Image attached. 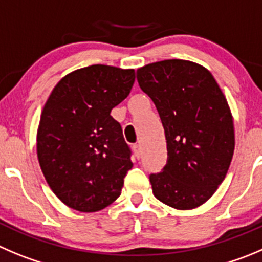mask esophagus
I'll list each match as a JSON object with an SVG mask.
<instances>
[{
  "label": "esophagus",
  "mask_w": 262,
  "mask_h": 262,
  "mask_svg": "<svg viewBox=\"0 0 262 262\" xmlns=\"http://www.w3.org/2000/svg\"><path fill=\"white\" fill-rule=\"evenodd\" d=\"M133 150H134V154H135L136 158H140V157H141V146L138 145V144H135V145H133Z\"/></svg>",
  "instance_id": "34e87169"
}]
</instances>
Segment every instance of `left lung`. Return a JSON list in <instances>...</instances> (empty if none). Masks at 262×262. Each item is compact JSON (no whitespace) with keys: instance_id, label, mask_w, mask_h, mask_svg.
Masks as SVG:
<instances>
[{"instance_id":"8db88e82","label":"left lung","mask_w":262,"mask_h":262,"mask_svg":"<svg viewBox=\"0 0 262 262\" xmlns=\"http://www.w3.org/2000/svg\"><path fill=\"white\" fill-rule=\"evenodd\" d=\"M136 77L158 111L167 143L166 166L149 176L154 196L176 210L199 207L217 190L233 158L228 101L212 74L193 61H157Z\"/></svg>"}]
</instances>
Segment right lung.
<instances>
[{
  "label": "right lung",
  "mask_w": 262,
  "mask_h": 262,
  "mask_svg": "<svg viewBox=\"0 0 262 262\" xmlns=\"http://www.w3.org/2000/svg\"><path fill=\"white\" fill-rule=\"evenodd\" d=\"M134 82V69L95 64L67 74L45 104L37 157L51 190L73 210L96 212L121 195L133 162L111 112Z\"/></svg>",
  "instance_id": "1"
}]
</instances>
